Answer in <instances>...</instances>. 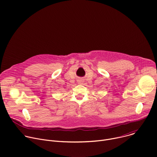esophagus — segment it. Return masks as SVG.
<instances>
[{"instance_id":"1","label":"esophagus","mask_w":157,"mask_h":157,"mask_svg":"<svg viewBox=\"0 0 157 157\" xmlns=\"http://www.w3.org/2000/svg\"><path fill=\"white\" fill-rule=\"evenodd\" d=\"M83 82H84V81H83L82 79H78V84H82L83 83Z\"/></svg>"}]
</instances>
